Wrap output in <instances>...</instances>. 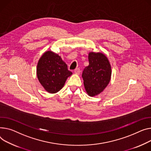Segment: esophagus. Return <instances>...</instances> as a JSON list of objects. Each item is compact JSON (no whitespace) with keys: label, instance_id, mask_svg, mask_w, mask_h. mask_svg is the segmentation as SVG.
<instances>
[{"label":"esophagus","instance_id":"34e87169","mask_svg":"<svg viewBox=\"0 0 151 151\" xmlns=\"http://www.w3.org/2000/svg\"><path fill=\"white\" fill-rule=\"evenodd\" d=\"M74 72H75V73L79 75L80 73V72H81V70H80V69L79 68H76L75 70H74Z\"/></svg>","mask_w":151,"mask_h":151}]
</instances>
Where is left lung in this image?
I'll return each mask as SVG.
<instances>
[{"label": "left lung", "mask_w": 151, "mask_h": 151, "mask_svg": "<svg viewBox=\"0 0 151 151\" xmlns=\"http://www.w3.org/2000/svg\"><path fill=\"white\" fill-rule=\"evenodd\" d=\"M89 65L84 69L82 77L88 95L93 96L103 91L111 76V67L107 57L101 53L88 54Z\"/></svg>", "instance_id": "8db88e82"}]
</instances>
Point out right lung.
<instances>
[{
	"instance_id": "obj_1",
	"label": "right lung",
	"mask_w": 151,
	"mask_h": 151,
	"mask_svg": "<svg viewBox=\"0 0 151 151\" xmlns=\"http://www.w3.org/2000/svg\"><path fill=\"white\" fill-rule=\"evenodd\" d=\"M72 74L61 56L56 53L48 51L39 60L37 76L40 83L49 93L59 91Z\"/></svg>"
}]
</instances>
